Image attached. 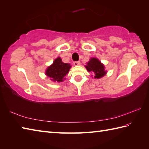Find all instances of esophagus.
<instances>
[{"mask_svg": "<svg viewBox=\"0 0 149 149\" xmlns=\"http://www.w3.org/2000/svg\"><path fill=\"white\" fill-rule=\"evenodd\" d=\"M74 64L75 66H79V65H80L81 63H80V61H75L74 63Z\"/></svg>", "mask_w": 149, "mask_h": 149, "instance_id": "1", "label": "esophagus"}]
</instances>
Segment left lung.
<instances>
[{"instance_id":"1","label":"left lung","mask_w":149,"mask_h":149,"mask_svg":"<svg viewBox=\"0 0 149 149\" xmlns=\"http://www.w3.org/2000/svg\"><path fill=\"white\" fill-rule=\"evenodd\" d=\"M85 68L88 72L93 73L95 79L102 78L107 74L105 66L97 58H90V61L87 63V65H85Z\"/></svg>"}]
</instances>
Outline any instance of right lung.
Masks as SVG:
<instances>
[{
  "instance_id": "add662e5",
  "label": "right lung",
  "mask_w": 149,
  "mask_h": 149,
  "mask_svg": "<svg viewBox=\"0 0 149 149\" xmlns=\"http://www.w3.org/2000/svg\"><path fill=\"white\" fill-rule=\"evenodd\" d=\"M72 67L70 63H65L62 61L61 58H57L53 63L47 67L45 70V75L50 78L54 82L64 81L66 75L68 74L70 69Z\"/></svg>"
}]
</instances>
